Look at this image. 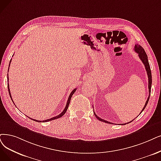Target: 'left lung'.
Returning <instances> with one entry per match:
<instances>
[{
    "mask_svg": "<svg viewBox=\"0 0 161 161\" xmlns=\"http://www.w3.org/2000/svg\"><path fill=\"white\" fill-rule=\"evenodd\" d=\"M134 50L138 54V56L140 58V59L141 60V61L143 62V63L145 65V69H146V71H147V76H148V79H149V85H148V86H149V96H148V98L145 102V104L143 107V108L142 109V111H141L140 112V114H141V112H142L144 110L145 107L147 106V104H148V102H149V98H150V95H151V85H152V76H151V68H150V65H149V61H148V57H147V55L145 53V51L144 50V49L141 47V46H139V45L137 44L135 46V47H134ZM94 114L95 115V116L97 118V119L101 121H103V122H105V123H108V124H112L111 123V122H109L108 121H106L104 119H101L100 118H99L97 115H96L95 114V112H94ZM132 120V121H133ZM130 121L128 122V123H126V124H123L124 125L127 124H130L131 123V122L132 121ZM122 124V125H123Z\"/></svg>",
    "mask_w": 161,
    "mask_h": 161,
    "instance_id": "obj_1",
    "label": "left lung"
}]
</instances>
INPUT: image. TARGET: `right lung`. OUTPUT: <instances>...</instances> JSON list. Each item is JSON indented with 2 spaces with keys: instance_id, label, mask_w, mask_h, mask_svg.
<instances>
[{
  "instance_id": "obj_1",
  "label": "right lung",
  "mask_w": 161,
  "mask_h": 161,
  "mask_svg": "<svg viewBox=\"0 0 161 161\" xmlns=\"http://www.w3.org/2000/svg\"><path fill=\"white\" fill-rule=\"evenodd\" d=\"M11 61L12 60H10V62H11ZM10 64H9V67H10ZM9 69V68H8ZM8 78V77H7ZM8 92H9V94H10V98H11V100H12V102L14 103V102H13V100H12V96H11V94H10V88H9V85L8 84ZM76 88H75L73 91L70 92V95H69V98H68V100H67V104H66V106H65V109H64L63 110V111L60 114H59L58 115H57V116H55V117H53V118H50V119H46V120H43V121H38V120H36V119H31L32 120H34V121H37V122H46V121H51V120H53V119H58V118H61V117H62L63 115L65 114V113H66V112H67V109H68V107H69V103H70V99H71V97H72V96H73V94L75 93V92L76 91ZM29 118V117H28Z\"/></svg>"
}]
</instances>
